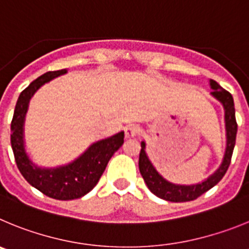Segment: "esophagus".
<instances>
[{
  "instance_id": "obj_1",
  "label": "esophagus",
  "mask_w": 249,
  "mask_h": 249,
  "mask_svg": "<svg viewBox=\"0 0 249 249\" xmlns=\"http://www.w3.org/2000/svg\"><path fill=\"white\" fill-rule=\"evenodd\" d=\"M124 131H125V136H126V138H133V136H135L136 134L139 133V126L135 124L126 125V126L124 127Z\"/></svg>"
}]
</instances>
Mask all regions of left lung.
Returning a JSON list of instances; mask_svg holds the SVG:
<instances>
[{
	"mask_svg": "<svg viewBox=\"0 0 249 249\" xmlns=\"http://www.w3.org/2000/svg\"><path fill=\"white\" fill-rule=\"evenodd\" d=\"M211 86V95L216 98L225 109V123H226V151L223 156L222 163L219 165L218 169L212 174L210 178H206L205 181L195 185H178L172 183L163 178L151 161L149 160L146 155V144L145 141H141V151L139 155V170L144 178L145 183L149 187L150 191L155 196L160 197L162 200L171 201V202H186V201H194L197 197L205 194L213 186H216L219 181L222 180L228 166L231 163L232 154H233L234 145H236V135H237V122H236V110H234L233 98L227 90L219 86L218 83L214 80H210Z\"/></svg>",
	"mask_w": 249,
	"mask_h": 249,
	"instance_id": "obj_1",
	"label": "left lung"
}]
</instances>
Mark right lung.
I'll return each instance as SVG.
<instances>
[{"label": "right lung", "instance_id": "obj_1", "mask_svg": "<svg viewBox=\"0 0 249 249\" xmlns=\"http://www.w3.org/2000/svg\"><path fill=\"white\" fill-rule=\"evenodd\" d=\"M66 73L67 69L47 71L33 80L19 94L11 123V145L16 163L22 176L26 178L27 182L46 196L62 201L80 198L91 191L99 181L114 152L118 151L124 144V131H120L110 138L91 144L79 158L68 165L47 169L33 163L24 149L23 125L28 110V103L33 94L44 83H48L49 80Z\"/></svg>", "mask_w": 249, "mask_h": 249}]
</instances>
